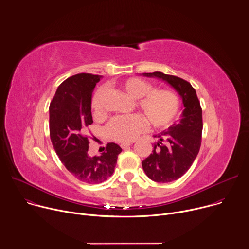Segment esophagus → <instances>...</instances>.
Masks as SVG:
<instances>
[{
  "label": "esophagus",
  "instance_id": "1",
  "mask_svg": "<svg viewBox=\"0 0 249 249\" xmlns=\"http://www.w3.org/2000/svg\"><path fill=\"white\" fill-rule=\"evenodd\" d=\"M131 145H132V143H122V144H121V148H122L123 150H127L128 148H130Z\"/></svg>",
  "mask_w": 249,
  "mask_h": 249
}]
</instances>
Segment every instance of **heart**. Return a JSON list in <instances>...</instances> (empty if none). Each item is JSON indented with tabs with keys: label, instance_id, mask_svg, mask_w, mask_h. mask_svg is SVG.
Returning <instances> with one entry per match:
<instances>
[{
	"label": "heart",
	"instance_id": "1",
	"mask_svg": "<svg viewBox=\"0 0 249 249\" xmlns=\"http://www.w3.org/2000/svg\"><path fill=\"white\" fill-rule=\"evenodd\" d=\"M120 88L128 96L136 99L137 108L154 128L168 126L179 111V98L171 90L153 89L154 87L150 83L139 78L123 81ZM103 94L104 89L100 88L91 98V108L96 113L101 112ZM144 120L138 114L115 117L107 124L105 131L110 139L119 143H128L146 130Z\"/></svg>",
	"mask_w": 249,
	"mask_h": 249
}]
</instances>
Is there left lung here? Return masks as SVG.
Segmentation results:
<instances>
[{"label": "left lung", "mask_w": 249, "mask_h": 249, "mask_svg": "<svg viewBox=\"0 0 249 249\" xmlns=\"http://www.w3.org/2000/svg\"><path fill=\"white\" fill-rule=\"evenodd\" d=\"M143 75L166 82L182 98L184 110L181 119L154 136L159 139L158 143L155 144L153 153L142 161L150 179L161 183L171 182L190 168L199 153L203 129L202 108L196 90L187 81L161 72Z\"/></svg>", "instance_id": "obj_1"}]
</instances>
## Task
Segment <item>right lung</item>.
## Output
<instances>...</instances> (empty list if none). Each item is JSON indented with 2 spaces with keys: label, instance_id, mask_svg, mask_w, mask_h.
Masks as SVG:
<instances>
[{
  "label": "right lung",
  "instance_id": "1",
  "mask_svg": "<svg viewBox=\"0 0 249 249\" xmlns=\"http://www.w3.org/2000/svg\"><path fill=\"white\" fill-rule=\"evenodd\" d=\"M100 76L78 74L57 89L49 107V131L53 148L65 167L77 179L97 184L112 175L122 149L108 143L105 151L89 156L88 128L92 124L91 95Z\"/></svg>",
  "mask_w": 249,
  "mask_h": 249
}]
</instances>
